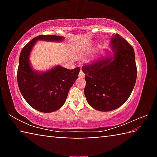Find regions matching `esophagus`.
<instances>
[{
	"label": "esophagus",
	"mask_w": 157,
	"mask_h": 157,
	"mask_svg": "<svg viewBox=\"0 0 157 157\" xmlns=\"http://www.w3.org/2000/svg\"><path fill=\"white\" fill-rule=\"evenodd\" d=\"M79 78H84V73L82 72V71H80L79 73Z\"/></svg>",
	"instance_id": "esophagus-1"
}]
</instances>
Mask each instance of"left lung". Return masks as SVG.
I'll return each instance as SVG.
<instances>
[{
    "label": "left lung",
    "instance_id": "left-lung-1",
    "mask_svg": "<svg viewBox=\"0 0 157 157\" xmlns=\"http://www.w3.org/2000/svg\"><path fill=\"white\" fill-rule=\"evenodd\" d=\"M111 53L82 66L84 95L90 106L101 111L120 107L128 99L136 80L133 47L118 34L111 38Z\"/></svg>",
    "mask_w": 157,
    "mask_h": 157
}]
</instances>
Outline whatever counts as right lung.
Returning a JSON list of instances; mask_svg holds the SVG:
<instances>
[{"label":"right lung","instance_id":"add662e5","mask_svg":"<svg viewBox=\"0 0 157 157\" xmlns=\"http://www.w3.org/2000/svg\"><path fill=\"white\" fill-rule=\"evenodd\" d=\"M64 37L39 35L23 47L20 54L17 82L20 91L32 107L44 113L57 111L64 104L71 86L78 78L79 67L69 70L59 65L45 72L32 68L30 55L37 41L59 42Z\"/></svg>","mask_w":157,"mask_h":157}]
</instances>
